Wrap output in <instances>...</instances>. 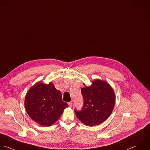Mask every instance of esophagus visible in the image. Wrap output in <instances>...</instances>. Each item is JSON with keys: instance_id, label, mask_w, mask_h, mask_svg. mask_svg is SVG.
Segmentation results:
<instances>
[{"instance_id": "esophagus-1", "label": "esophagus", "mask_w": 150, "mask_h": 150, "mask_svg": "<svg viewBox=\"0 0 150 150\" xmlns=\"http://www.w3.org/2000/svg\"><path fill=\"white\" fill-rule=\"evenodd\" d=\"M68 105H69V107H72V101H71V102H69V103H68Z\"/></svg>"}]
</instances>
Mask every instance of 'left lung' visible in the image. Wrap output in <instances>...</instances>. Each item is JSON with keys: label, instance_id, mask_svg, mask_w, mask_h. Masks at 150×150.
I'll list each match as a JSON object with an SVG mask.
<instances>
[{"label": "left lung", "instance_id": "1", "mask_svg": "<svg viewBox=\"0 0 150 150\" xmlns=\"http://www.w3.org/2000/svg\"><path fill=\"white\" fill-rule=\"evenodd\" d=\"M81 89L83 105L80 111L75 110L78 119L88 126L98 125L111 115L115 105V93L104 81L95 79L92 85Z\"/></svg>", "mask_w": 150, "mask_h": 150}]
</instances>
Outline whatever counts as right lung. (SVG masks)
Instances as JSON below:
<instances>
[{"instance_id": "obj_1", "label": "right lung", "mask_w": 150, "mask_h": 150, "mask_svg": "<svg viewBox=\"0 0 150 150\" xmlns=\"http://www.w3.org/2000/svg\"><path fill=\"white\" fill-rule=\"evenodd\" d=\"M26 112L38 124L47 127L52 125L68 106L62 101L61 92L52 83H36L27 92L24 100Z\"/></svg>"}]
</instances>
